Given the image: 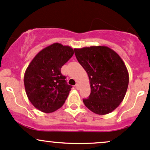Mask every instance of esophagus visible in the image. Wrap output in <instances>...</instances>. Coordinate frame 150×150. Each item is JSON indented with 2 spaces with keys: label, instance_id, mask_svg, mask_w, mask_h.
<instances>
[{
  "label": "esophagus",
  "instance_id": "obj_1",
  "mask_svg": "<svg viewBox=\"0 0 150 150\" xmlns=\"http://www.w3.org/2000/svg\"><path fill=\"white\" fill-rule=\"evenodd\" d=\"M75 88H76L77 90H79V89H80V85H79L78 83H77L76 85H75Z\"/></svg>",
  "mask_w": 150,
  "mask_h": 150
}]
</instances>
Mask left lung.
<instances>
[{"label":"left lung","mask_w":150,"mask_h":150,"mask_svg":"<svg viewBox=\"0 0 150 150\" xmlns=\"http://www.w3.org/2000/svg\"><path fill=\"white\" fill-rule=\"evenodd\" d=\"M75 56L88 73L91 93L83 103L98 115H106L122 102L129 84V74L120 55L106 46L75 48Z\"/></svg>","instance_id":"left-lung-1"}]
</instances>
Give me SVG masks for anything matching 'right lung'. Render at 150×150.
<instances>
[{
  "label": "right lung",
  "instance_id": "1",
  "mask_svg": "<svg viewBox=\"0 0 150 150\" xmlns=\"http://www.w3.org/2000/svg\"><path fill=\"white\" fill-rule=\"evenodd\" d=\"M73 54L71 47L56 42L40 51L29 64L24 75L25 89L38 110L52 112L65 103L72 86L60 69Z\"/></svg>",
  "mask_w": 150,
  "mask_h": 150
}]
</instances>
